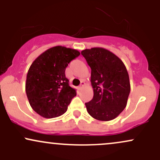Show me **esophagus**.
Returning <instances> with one entry per match:
<instances>
[{
	"instance_id": "1",
	"label": "esophagus",
	"mask_w": 160,
	"mask_h": 160,
	"mask_svg": "<svg viewBox=\"0 0 160 160\" xmlns=\"http://www.w3.org/2000/svg\"><path fill=\"white\" fill-rule=\"evenodd\" d=\"M85 84H86L85 82L81 81V82H80V86H79V88H80V89H82V88L85 86Z\"/></svg>"
}]
</instances>
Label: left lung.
I'll list each match as a JSON object with an SVG mask.
<instances>
[{
	"mask_svg": "<svg viewBox=\"0 0 160 160\" xmlns=\"http://www.w3.org/2000/svg\"><path fill=\"white\" fill-rule=\"evenodd\" d=\"M81 54L91 68L94 92L92 99L85 104L87 112L98 120H113L126 108L131 89L126 66L104 48L86 49Z\"/></svg>",
	"mask_w": 160,
	"mask_h": 160,
	"instance_id": "1",
	"label": "left lung"
}]
</instances>
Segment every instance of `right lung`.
<instances>
[{"mask_svg": "<svg viewBox=\"0 0 160 160\" xmlns=\"http://www.w3.org/2000/svg\"><path fill=\"white\" fill-rule=\"evenodd\" d=\"M80 54L76 49L57 46L40 55L30 66L25 91L31 107L41 117L49 119L62 115L76 96L65 72Z\"/></svg>", "mask_w": 160, "mask_h": 160, "instance_id": "1", "label": "right lung"}]
</instances>
